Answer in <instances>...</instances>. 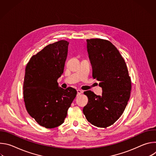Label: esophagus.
I'll return each instance as SVG.
<instances>
[{"instance_id": "34e87169", "label": "esophagus", "mask_w": 156, "mask_h": 156, "mask_svg": "<svg viewBox=\"0 0 156 156\" xmlns=\"http://www.w3.org/2000/svg\"><path fill=\"white\" fill-rule=\"evenodd\" d=\"M82 93H83V91H81V90H77V94L78 95H80Z\"/></svg>"}]
</instances>
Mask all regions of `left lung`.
<instances>
[{
    "mask_svg": "<svg viewBox=\"0 0 156 156\" xmlns=\"http://www.w3.org/2000/svg\"><path fill=\"white\" fill-rule=\"evenodd\" d=\"M93 77L99 81L101 96L91 91L84 94L88 102L83 112L92 125L107 128L122 115L130 97L131 81L126 63L114 45L102 39H87Z\"/></svg>",
    "mask_w": 156,
    "mask_h": 156,
    "instance_id": "1",
    "label": "left lung"
}]
</instances>
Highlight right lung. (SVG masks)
<instances>
[{
  "instance_id": "1",
  "label": "right lung",
  "mask_w": 156,
  "mask_h": 156,
  "mask_svg": "<svg viewBox=\"0 0 156 156\" xmlns=\"http://www.w3.org/2000/svg\"><path fill=\"white\" fill-rule=\"evenodd\" d=\"M69 42L50 44L31 57L27 63L23 83V98L28 113L41 126L54 128L62 125L77 92L58 86L63 73Z\"/></svg>"
}]
</instances>
